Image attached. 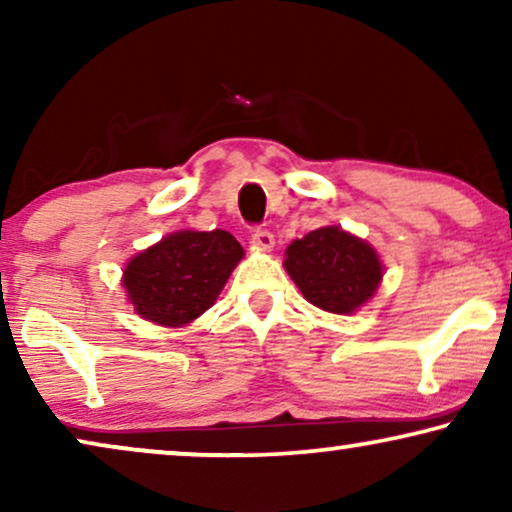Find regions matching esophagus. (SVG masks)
Instances as JSON below:
<instances>
[{
    "mask_svg": "<svg viewBox=\"0 0 512 512\" xmlns=\"http://www.w3.org/2000/svg\"><path fill=\"white\" fill-rule=\"evenodd\" d=\"M251 244L261 251H270L272 247H275V235L265 228H256L254 233H251Z\"/></svg>",
    "mask_w": 512,
    "mask_h": 512,
    "instance_id": "esophagus-1",
    "label": "esophagus"
}]
</instances>
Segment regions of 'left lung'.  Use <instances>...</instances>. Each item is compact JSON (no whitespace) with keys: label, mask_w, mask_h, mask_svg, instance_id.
<instances>
[{"label":"left lung","mask_w":512,"mask_h":512,"mask_svg":"<svg viewBox=\"0 0 512 512\" xmlns=\"http://www.w3.org/2000/svg\"><path fill=\"white\" fill-rule=\"evenodd\" d=\"M284 268L312 305L333 314L356 312L382 282L377 251L340 226L317 228L293 240Z\"/></svg>","instance_id":"8db88e82"}]
</instances>
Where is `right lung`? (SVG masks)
I'll return each mask as SVG.
<instances>
[{
	"mask_svg": "<svg viewBox=\"0 0 512 512\" xmlns=\"http://www.w3.org/2000/svg\"><path fill=\"white\" fill-rule=\"evenodd\" d=\"M242 256L240 242L226 230H179L130 258L123 286L142 319L186 326L214 305Z\"/></svg>",
	"mask_w": 512,
	"mask_h": 512,
	"instance_id": "obj_1",
	"label": "right lung"
}]
</instances>
